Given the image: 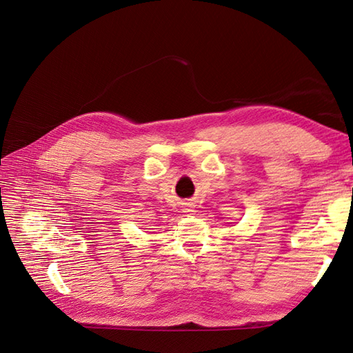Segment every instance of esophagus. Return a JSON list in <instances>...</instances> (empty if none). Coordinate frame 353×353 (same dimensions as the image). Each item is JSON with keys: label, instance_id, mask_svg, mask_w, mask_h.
<instances>
[{"label": "esophagus", "instance_id": "obj_1", "mask_svg": "<svg viewBox=\"0 0 353 353\" xmlns=\"http://www.w3.org/2000/svg\"><path fill=\"white\" fill-rule=\"evenodd\" d=\"M189 211H192V210H188V211H186V212H189Z\"/></svg>", "mask_w": 353, "mask_h": 353}]
</instances>
